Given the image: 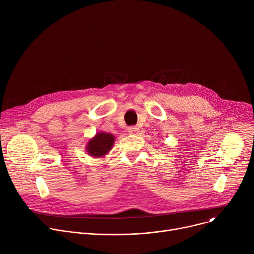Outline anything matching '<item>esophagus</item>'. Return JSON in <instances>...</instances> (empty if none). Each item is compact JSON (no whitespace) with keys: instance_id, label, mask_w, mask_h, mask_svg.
Segmentation results:
<instances>
[{"instance_id":"34e87169","label":"esophagus","mask_w":254,"mask_h":254,"mask_svg":"<svg viewBox=\"0 0 254 254\" xmlns=\"http://www.w3.org/2000/svg\"><path fill=\"white\" fill-rule=\"evenodd\" d=\"M128 133L131 134V135H136V134L139 133V129L136 127H130L128 128Z\"/></svg>"}]
</instances>
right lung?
<instances>
[{
    "mask_svg": "<svg viewBox=\"0 0 254 254\" xmlns=\"http://www.w3.org/2000/svg\"><path fill=\"white\" fill-rule=\"evenodd\" d=\"M116 136L113 133L98 131L86 143V153L93 158H102L113 149Z\"/></svg>",
    "mask_w": 254,
    "mask_h": 254,
    "instance_id": "obj_1",
    "label": "right lung"
}]
</instances>
